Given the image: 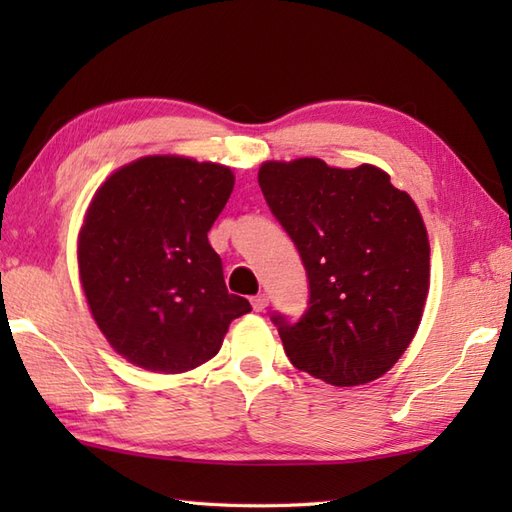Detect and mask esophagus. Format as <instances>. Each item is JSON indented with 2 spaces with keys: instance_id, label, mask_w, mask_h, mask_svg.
<instances>
[{
  "instance_id": "obj_1",
  "label": "esophagus",
  "mask_w": 512,
  "mask_h": 512,
  "mask_svg": "<svg viewBox=\"0 0 512 512\" xmlns=\"http://www.w3.org/2000/svg\"><path fill=\"white\" fill-rule=\"evenodd\" d=\"M250 306H253L255 312H262L268 306V297L266 295H255L253 299H250Z\"/></svg>"
}]
</instances>
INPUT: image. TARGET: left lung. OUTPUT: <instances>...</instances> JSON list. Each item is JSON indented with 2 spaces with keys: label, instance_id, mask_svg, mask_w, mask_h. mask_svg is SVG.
I'll list each match as a JSON object with an SVG mask.
<instances>
[{
  "label": "left lung",
  "instance_id": "8db88e82",
  "mask_svg": "<svg viewBox=\"0 0 512 512\" xmlns=\"http://www.w3.org/2000/svg\"><path fill=\"white\" fill-rule=\"evenodd\" d=\"M257 180L310 284L297 323L279 312L270 317L290 363L334 387L383 376L409 347L429 292L418 206L372 165L270 160Z\"/></svg>",
  "mask_w": 512,
  "mask_h": 512
}]
</instances>
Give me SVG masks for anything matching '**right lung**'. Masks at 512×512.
Returning <instances> with one entry per match:
<instances>
[{"instance_id": "right-lung-1", "label": "right lung", "mask_w": 512, "mask_h": 512, "mask_svg": "<svg viewBox=\"0 0 512 512\" xmlns=\"http://www.w3.org/2000/svg\"><path fill=\"white\" fill-rule=\"evenodd\" d=\"M233 184V171L215 162L147 156L96 191L79 233L81 284L96 325L129 363L189 372L250 312L226 290L206 237Z\"/></svg>"}]
</instances>
